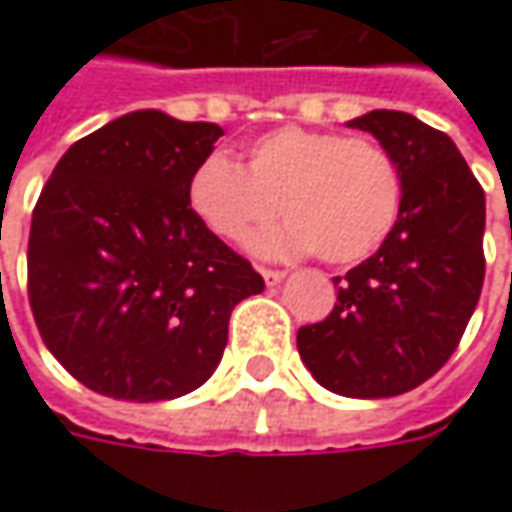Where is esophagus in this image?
<instances>
[{"instance_id": "1", "label": "esophagus", "mask_w": 512, "mask_h": 512, "mask_svg": "<svg viewBox=\"0 0 512 512\" xmlns=\"http://www.w3.org/2000/svg\"><path fill=\"white\" fill-rule=\"evenodd\" d=\"M260 274H263L266 286H277V283L286 277V272H280V269H260Z\"/></svg>"}]
</instances>
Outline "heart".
Here are the masks:
<instances>
[{
    "label": "heart",
    "mask_w": 512,
    "mask_h": 512,
    "mask_svg": "<svg viewBox=\"0 0 512 512\" xmlns=\"http://www.w3.org/2000/svg\"><path fill=\"white\" fill-rule=\"evenodd\" d=\"M186 206L226 243L252 238L280 209L289 221L257 240V252H314L331 266H351L394 232L402 175L371 138L280 127L249 144L243 167L223 155L203 158L186 181Z\"/></svg>",
    "instance_id": "obj_1"
}]
</instances>
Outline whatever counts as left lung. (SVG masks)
<instances>
[{
	"label": "left lung",
	"mask_w": 512,
	"mask_h": 512,
	"mask_svg": "<svg viewBox=\"0 0 512 512\" xmlns=\"http://www.w3.org/2000/svg\"><path fill=\"white\" fill-rule=\"evenodd\" d=\"M348 127L397 161L402 212L374 255L334 277L337 303L297 331V351L340 397H397L450 360L479 303L485 189L448 135L414 115L371 110Z\"/></svg>",
	"instance_id": "8db88e82"
}]
</instances>
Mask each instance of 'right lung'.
Segmentation results:
<instances>
[{
	"label": "right lung",
	"instance_id": "add662e5",
	"mask_svg": "<svg viewBox=\"0 0 512 512\" xmlns=\"http://www.w3.org/2000/svg\"><path fill=\"white\" fill-rule=\"evenodd\" d=\"M221 135L161 110L121 115L64 152L36 201L30 309L50 354L96 394L158 402L201 388L232 309L263 291L186 206V181Z\"/></svg>",
	"mask_w": 512,
	"mask_h": 512
}]
</instances>
